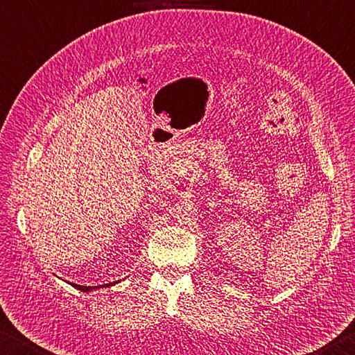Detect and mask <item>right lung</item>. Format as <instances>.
<instances>
[{
    "label": "right lung",
    "instance_id": "obj_1",
    "mask_svg": "<svg viewBox=\"0 0 355 355\" xmlns=\"http://www.w3.org/2000/svg\"><path fill=\"white\" fill-rule=\"evenodd\" d=\"M71 285L74 288L84 291V293H87V291H92V290H96V288H101V287H85V285H78V284H71ZM109 285H115V282L114 284H104L103 287H109Z\"/></svg>",
    "mask_w": 355,
    "mask_h": 355
}]
</instances>
